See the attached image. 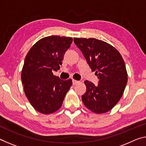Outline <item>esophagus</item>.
<instances>
[{
    "label": "esophagus",
    "instance_id": "obj_1",
    "mask_svg": "<svg viewBox=\"0 0 146 146\" xmlns=\"http://www.w3.org/2000/svg\"><path fill=\"white\" fill-rule=\"evenodd\" d=\"M72 82H73V85H76V84H77L79 83V81L76 80H75V79H73Z\"/></svg>",
    "mask_w": 146,
    "mask_h": 146
}]
</instances>
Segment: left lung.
I'll list each match as a JSON object with an SVG mask.
<instances>
[{
	"instance_id": "obj_1",
	"label": "left lung",
	"mask_w": 146,
	"mask_h": 146,
	"mask_svg": "<svg viewBox=\"0 0 146 146\" xmlns=\"http://www.w3.org/2000/svg\"><path fill=\"white\" fill-rule=\"evenodd\" d=\"M73 39L99 79L96 86L88 80L84 82L86 91L82 96L84 104L97 114L108 112L120 100L127 84L124 61L117 49L106 42L94 38Z\"/></svg>"
}]
</instances>
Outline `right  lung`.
I'll return each instance as SVG.
<instances>
[{
	"label": "right lung",
	"mask_w": 146,
	"mask_h": 146,
	"mask_svg": "<svg viewBox=\"0 0 146 146\" xmlns=\"http://www.w3.org/2000/svg\"><path fill=\"white\" fill-rule=\"evenodd\" d=\"M73 38L52 35L41 38L29 49L21 73L24 93L31 106L42 114L60 108L72 86V80H61L53 75L62 65Z\"/></svg>",
	"instance_id": "add662e5"
}]
</instances>
